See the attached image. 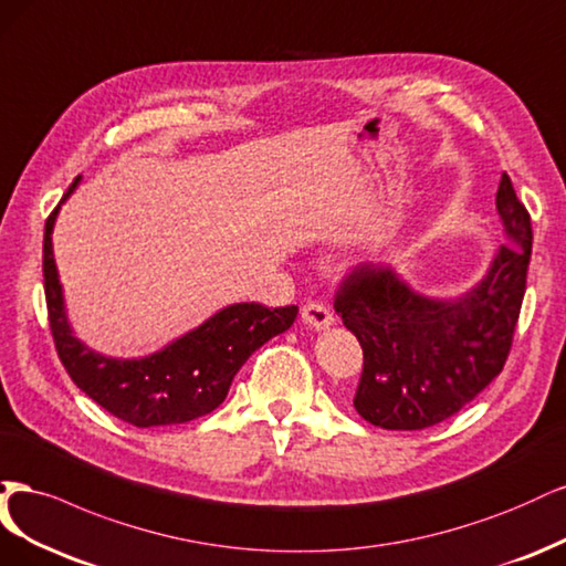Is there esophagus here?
<instances>
[{
    "label": "esophagus",
    "instance_id": "esophagus-1",
    "mask_svg": "<svg viewBox=\"0 0 566 566\" xmlns=\"http://www.w3.org/2000/svg\"><path fill=\"white\" fill-rule=\"evenodd\" d=\"M301 319H303V324H307L310 329H326V326H332L334 324V315H332V310L326 307L324 303H319V301H310V303H305L303 307H301Z\"/></svg>",
    "mask_w": 566,
    "mask_h": 566
}]
</instances>
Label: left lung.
Segmentation results:
<instances>
[{
	"mask_svg": "<svg viewBox=\"0 0 566 566\" xmlns=\"http://www.w3.org/2000/svg\"><path fill=\"white\" fill-rule=\"evenodd\" d=\"M501 244L478 286L453 301L416 294L390 265H357L334 307L357 336L364 364L353 405L371 426L423 430L472 402L513 348L532 259V216L501 176Z\"/></svg>",
	"mask_w": 566,
	"mask_h": 566,
	"instance_id": "obj_1",
	"label": "left lung"
}]
</instances>
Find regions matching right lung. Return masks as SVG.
Listing matches in <instances>:
<instances>
[{
    "mask_svg": "<svg viewBox=\"0 0 566 566\" xmlns=\"http://www.w3.org/2000/svg\"><path fill=\"white\" fill-rule=\"evenodd\" d=\"M77 184L80 176L72 180L61 202ZM59 207L46 218L42 259L53 343L75 386L126 423L136 428L176 426L211 413L223 405L242 364L272 336L286 332L298 315L296 305L237 303L150 357H103L72 336L65 317L63 289L51 247Z\"/></svg>",
    "mask_w": 566,
    "mask_h": 566,
    "instance_id": "add662e5",
    "label": "right lung"
}]
</instances>
